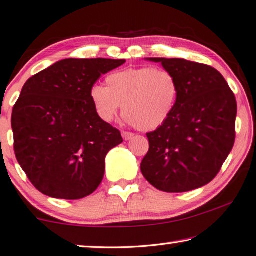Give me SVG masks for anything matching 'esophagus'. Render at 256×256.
<instances>
[{"instance_id":"esophagus-1","label":"esophagus","mask_w":256,"mask_h":256,"mask_svg":"<svg viewBox=\"0 0 256 256\" xmlns=\"http://www.w3.org/2000/svg\"><path fill=\"white\" fill-rule=\"evenodd\" d=\"M132 136H134V134L130 132H122V137H124V140H129L132 138Z\"/></svg>"}]
</instances>
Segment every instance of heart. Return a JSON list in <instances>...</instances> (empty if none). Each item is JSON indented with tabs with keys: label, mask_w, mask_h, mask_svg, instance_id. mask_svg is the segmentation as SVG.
Listing matches in <instances>:
<instances>
[{
	"label": "heart",
	"mask_w": 256,
	"mask_h": 256,
	"mask_svg": "<svg viewBox=\"0 0 256 256\" xmlns=\"http://www.w3.org/2000/svg\"><path fill=\"white\" fill-rule=\"evenodd\" d=\"M178 97L176 76L159 66L119 70L106 77V88L94 85L90 88L91 102L102 120L112 121L122 106L124 120L140 130H154L165 124Z\"/></svg>",
	"instance_id": "b5f03b06"
}]
</instances>
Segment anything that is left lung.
Masks as SVG:
<instances>
[{
	"instance_id": "obj_1",
	"label": "left lung",
	"mask_w": 256,
	"mask_h": 256,
	"mask_svg": "<svg viewBox=\"0 0 256 256\" xmlns=\"http://www.w3.org/2000/svg\"><path fill=\"white\" fill-rule=\"evenodd\" d=\"M179 84L174 112L148 132L149 151L140 162L144 178L166 192H184L209 184L220 171L236 140V100L222 74L184 58H150Z\"/></svg>"
}]
</instances>
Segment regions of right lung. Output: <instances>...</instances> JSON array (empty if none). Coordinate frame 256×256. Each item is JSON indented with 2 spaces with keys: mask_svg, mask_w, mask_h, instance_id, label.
I'll return each instance as SVG.
<instances>
[{
  "mask_svg": "<svg viewBox=\"0 0 256 256\" xmlns=\"http://www.w3.org/2000/svg\"><path fill=\"white\" fill-rule=\"evenodd\" d=\"M126 60L66 58L32 76L11 116L14 154L39 192L78 200L100 184L105 157L124 142L97 116L90 88Z\"/></svg>",
  "mask_w": 256,
  "mask_h": 256,
  "instance_id": "add662e5",
  "label": "right lung"
}]
</instances>
